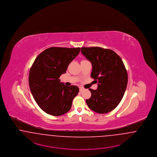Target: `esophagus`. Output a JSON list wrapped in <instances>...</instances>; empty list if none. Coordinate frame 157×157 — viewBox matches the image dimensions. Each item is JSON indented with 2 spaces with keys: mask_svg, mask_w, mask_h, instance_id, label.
Returning <instances> with one entry per match:
<instances>
[{
  "mask_svg": "<svg viewBox=\"0 0 157 157\" xmlns=\"http://www.w3.org/2000/svg\"><path fill=\"white\" fill-rule=\"evenodd\" d=\"M84 90V89L82 87H80V91H82Z\"/></svg>",
  "mask_w": 157,
  "mask_h": 157,
  "instance_id": "obj_1",
  "label": "esophagus"
}]
</instances>
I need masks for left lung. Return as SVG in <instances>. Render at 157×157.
Here are the masks:
<instances>
[{"label": "left lung", "mask_w": 157, "mask_h": 157, "mask_svg": "<svg viewBox=\"0 0 157 157\" xmlns=\"http://www.w3.org/2000/svg\"><path fill=\"white\" fill-rule=\"evenodd\" d=\"M81 52L91 62V77L98 82L97 90L89 89L91 96L86 103L97 113H107L119 104L127 88L128 75L123 60L107 48H82Z\"/></svg>", "instance_id": "left-lung-1"}]
</instances>
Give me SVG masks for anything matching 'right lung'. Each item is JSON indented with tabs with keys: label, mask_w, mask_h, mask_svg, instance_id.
Instances as JSON below:
<instances>
[{
	"label": "right lung",
	"mask_w": 157,
	"mask_h": 157,
	"mask_svg": "<svg viewBox=\"0 0 157 157\" xmlns=\"http://www.w3.org/2000/svg\"><path fill=\"white\" fill-rule=\"evenodd\" d=\"M80 48H48L35 59L29 75L31 93L37 105L47 114L61 116L70 109L79 92L75 86H66L59 77L77 57Z\"/></svg>",
	"instance_id": "add662e5"
}]
</instances>
